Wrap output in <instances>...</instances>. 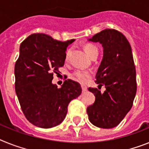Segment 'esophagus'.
Masks as SVG:
<instances>
[{"instance_id": "obj_1", "label": "esophagus", "mask_w": 149, "mask_h": 149, "mask_svg": "<svg viewBox=\"0 0 149 149\" xmlns=\"http://www.w3.org/2000/svg\"><path fill=\"white\" fill-rule=\"evenodd\" d=\"M81 87H82V92H86V90H87V86H85V85H82V86H81Z\"/></svg>"}]
</instances>
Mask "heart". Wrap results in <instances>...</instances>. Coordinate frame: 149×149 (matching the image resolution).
I'll return each instance as SVG.
<instances>
[{
	"mask_svg": "<svg viewBox=\"0 0 149 149\" xmlns=\"http://www.w3.org/2000/svg\"><path fill=\"white\" fill-rule=\"evenodd\" d=\"M84 49L86 51V52L87 53L88 56H89L91 58L93 57L94 56L98 55V47H96L95 45H94L92 44H86L84 45ZM70 50H67V52H66V54H65V59L67 60L69 58V56H70ZM92 76V73L88 71H85V70H76L75 72H73L72 73V77L73 78L76 79L78 82H81V83H86L87 81L88 80V79L91 77Z\"/></svg>",
	"mask_w": 149,
	"mask_h": 149,
	"instance_id": "1",
	"label": "heart"
}]
</instances>
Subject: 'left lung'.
Masks as SVG:
<instances>
[{
    "instance_id": "1",
    "label": "left lung",
    "mask_w": 149,
    "mask_h": 149,
    "mask_svg": "<svg viewBox=\"0 0 149 149\" xmlns=\"http://www.w3.org/2000/svg\"><path fill=\"white\" fill-rule=\"evenodd\" d=\"M90 41L100 42L104 57L96 74L95 83L106 90L89 88L95 96L92 105L87 107L90 122L96 127L110 129L117 127L133 104L136 93V67L128 40L113 29L102 30Z\"/></svg>"
}]
</instances>
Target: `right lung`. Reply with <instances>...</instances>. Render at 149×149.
<instances>
[{
  "instance_id": "right-lung-1",
  "label": "right lung",
  "mask_w": 149,
  "mask_h": 149,
  "mask_svg": "<svg viewBox=\"0 0 149 149\" xmlns=\"http://www.w3.org/2000/svg\"><path fill=\"white\" fill-rule=\"evenodd\" d=\"M73 42L34 33L21 43L15 63V91L22 113L36 127L47 129L60 124L69 103L82 93L80 84L70 79L61 88L51 82L64 65L67 46Z\"/></svg>"
}]
</instances>
